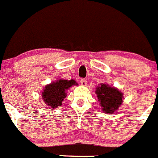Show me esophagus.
I'll return each mask as SVG.
<instances>
[{
	"label": "esophagus",
	"mask_w": 158,
	"mask_h": 158,
	"mask_svg": "<svg viewBox=\"0 0 158 158\" xmlns=\"http://www.w3.org/2000/svg\"><path fill=\"white\" fill-rule=\"evenodd\" d=\"M80 83L82 84V86H86V84H87V81H86L85 79H82L80 80Z\"/></svg>",
	"instance_id": "obj_1"
}]
</instances>
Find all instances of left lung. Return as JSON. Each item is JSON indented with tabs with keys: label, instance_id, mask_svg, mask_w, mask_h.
I'll return each instance as SVG.
<instances>
[{
	"label": "left lung",
	"instance_id": "8db88e82",
	"mask_svg": "<svg viewBox=\"0 0 158 158\" xmlns=\"http://www.w3.org/2000/svg\"><path fill=\"white\" fill-rule=\"evenodd\" d=\"M96 94L102 110L105 113L112 114L122 104V93L106 84H101V86L97 88Z\"/></svg>",
	"mask_w": 158,
	"mask_h": 158
}]
</instances>
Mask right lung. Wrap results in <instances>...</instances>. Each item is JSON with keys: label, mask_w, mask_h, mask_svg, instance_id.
Returning <instances> with one entry per match:
<instances>
[{"label": "right lung", "mask_w": 158, "mask_h": 158, "mask_svg": "<svg viewBox=\"0 0 158 158\" xmlns=\"http://www.w3.org/2000/svg\"><path fill=\"white\" fill-rule=\"evenodd\" d=\"M77 85L73 79H59L57 82L48 85L42 92V97L44 102L50 108H56L61 106L63 100L66 97V90L73 85Z\"/></svg>", "instance_id": "add662e5"}]
</instances>
